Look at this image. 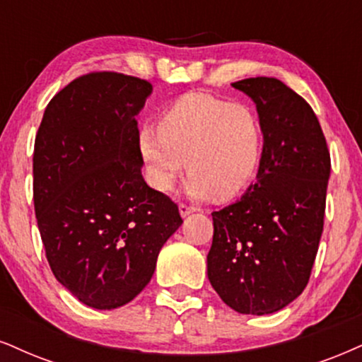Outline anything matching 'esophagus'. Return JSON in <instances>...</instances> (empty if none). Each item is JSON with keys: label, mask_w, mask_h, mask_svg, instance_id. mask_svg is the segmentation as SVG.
Masks as SVG:
<instances>
[{"label": "esophagus", "mask_w": 362, "mask_h": 362, "mask_svg": "<svg viewBox=\"0 0 362 362\" xmlns=\"http://www.w3.org/2000/svg\"><path fill=\"white\" fill-rule=\"evenodd\" d=\"M193 211H196L194 206H188V204H185V203L180 204V215H181L182 218L188 216L189 213H193Z\"/></svg>", "instance_id": "esophagus-1"}]
</instances>
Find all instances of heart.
I'll list each match as a JSON object with an SVG mask.
<instances>
[{
	"label": "heart",
	"mask_w": 362,
	"mask_h": 362,
	"mask_svg": "<svg viewBox=\"0 0 362 362\" xmlns=\"http://www.w3.org/2000/svg\"><path fill=\"white\" fill-rule=\"evenodd\" d=\"M137 151L156 191H171L186 166L191 196L230 199L260 168L263 124L252 105L189 92L163 110L158 127L141 129Z\"/></svg>",
	"instance_id": "1"
}]
</instances>
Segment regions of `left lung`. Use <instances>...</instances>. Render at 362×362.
<instances>
[{
  "label": "left lung",
  "instance_id": "8db88e82",
  "mask_svg": "<svg viewBox=\"0 0 362 362\" xmlns=\"http://www.w3.org/2000/svg\"><path fill=\"white\" fill-rule=\"evenodd\" d=\"M263 124L257 182L213 211L208 279L240 314L265 315L304 292L324 230L331 154L312 107L274 77L231 83Z\"/></svg>",
  "mask_w": 362,
  "mask_h": 362
}]
</instances>
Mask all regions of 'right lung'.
<instances>
[{
  "instance_id": "1",
  "label": "right lung",
  "mask_w": 362,
  "mask_h": 362,
  "mask_svg": "<svg viewBox=\"0 0 362 362\" xmlns=\"http://www.w3.org/2000/svg\"><path fill=\"white\" fill-rule=\"evenodd\" d=\"M153 86L92 72L62 88L35 139L33 202L55 279L82 304L110 310L149 284L177 204L146 185L136 115Z\"/></svg>"
}]
</instances>
